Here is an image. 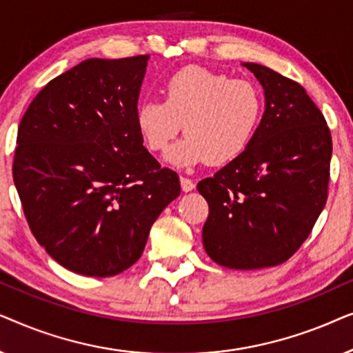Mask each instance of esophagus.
<instances>
[{"label":"esophagus","mask_w":353,"mask_h":353,"mask_svg":"<svg viewBox=\"0 0 353 353\" xmlns=\"http://www.w3.org/2000/svg\"><path fill=\"white\" fill-rule=\"evenodd\" d=\"M180 183H181V190L185 192H190L196 188L194 181L190 180V178H186V176H180Z\"/></svg>","instance_id":"obj_1"}]
</instances>
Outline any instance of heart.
<instances>
[{
	"instance_id": "1",
	"label": "heart",
	"mask_w": 353,
	"mask_h": 353,
	"mask_svg": "<svg viewBox=\"0 0 353 353\" xmlns=\"http://www.w3.org/2000/svg\"><path fill=\"white\" fill-rule=\"evenodd\" d=\"M263 110V93L254 81L188 65L165 81L163 103L138 104L134 125L149 151L165 152L183 123L186 137L167 154L172 165H225L254 141Z\"/></svg>"
}]
</instances>
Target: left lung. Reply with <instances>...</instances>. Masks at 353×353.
<instances>
[{"instance_id":"8db88e82","label":"left lung","mask_w":353,"mask_h":353,"mask_svg":"<svg viewBox=\"0 0 353 353\" xmlns=\"http://www.w3.org/2000/svg\"><path fill=\"white\" fill-rule=\"evenodd\" d=\"M265 91L254 141L214 176L197 183L209 204L205 252L233 270L286 262L325 209L331 132L303 86L268 67L244 62Z\"/></svg>"}]
</instances>
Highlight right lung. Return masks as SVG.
Listing matches in <instances>:
<instances>
[{
	"label": "right lung",
	"mask_w": 353,
	"mask_h": 353,
	"mask_svg": "<svg viewBox=\"0 0 353 353\" xmlns=\"http://www.w3.org/2000/svg\"><path fill=\"white\" fill-rule=\"evenodd\" d=\"M149 56L86 59L19 123L12 176L33 236L70 272L105 278L141 257L180 178L143 146L134 110Z\"/></svg>",
	"instance_id": "obj_1"
}]
</instances>
